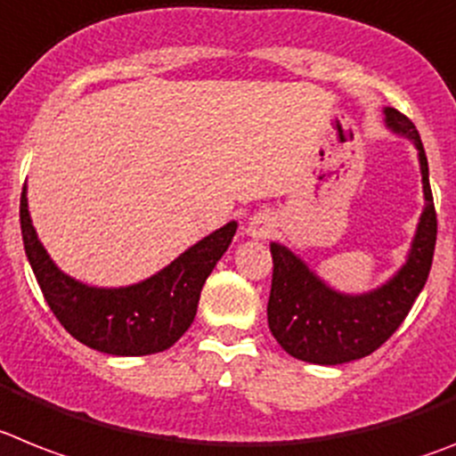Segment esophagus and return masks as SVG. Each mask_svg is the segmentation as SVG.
I'll list each match as a JSON object with an SVG mask.
<instances>
[{
	"instance_id": "obj_1",
	"label": "esophagus",
	"mask_w": 456,
	"mask_h": 456,
	"mask_svg": "<svg viewBox=\"0 0 456 456\" xmlns=\"http://www.w3.org/2000/svg\"><path fill=\"white\" fill-rule=\"evenodd\" d=\"M247 232L251 237H270L272 232H274V221L267 216V214H256V216H251L247 224Z\"/></svg>"
}]
</instances>
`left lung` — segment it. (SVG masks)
<instances>
[{
	"label": "left lung",
	"mask_w": 456,
	"mask_h": 456,
	"mask_svg": "<svg viewBox=\"0 0 456 456\" xmlns=\"http://www.w3.org/2000/svg\"><path fill=\"white\" fill-rule=\"evenodd\" d=\"M385 124L418 150L424 209L408 258L390 281L369 293L346 295L330 288L305 260L279 242L270 244L272 290L267 302L270 332L288 355L311 364H346L371 355L390 339L427 283L436 248V209L429 163L418 128L395 108H385Z\"/></svg>",
	"instance_id": "8db88e82"
}]
</instances>
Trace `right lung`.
Returning <instances> with one entry per match:
<instances>
[{"instance_id": "obj_1", "label": "right lung", "mask_w": 456, "mask_h": 456, "mask_svg": "<svg viewBox=\"0 0 456 456\" xmlns=\"http://www.w3.org/2000/svg\"><path fill=\"white\" fill-rule=\"evenodd\" d=\"M20 228L43 297L66 332L99 353L138 357L170 348L191 328L202 286L231 247L237 221L202 237L145 281L122 288L87 286L54 265L34 231L27 186L20 196Z\"/></svg>"}]
</instances>
